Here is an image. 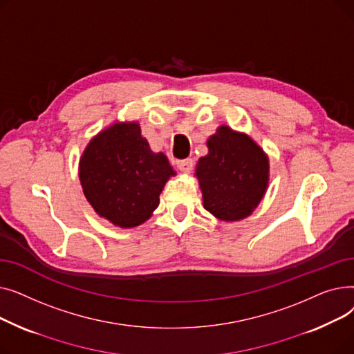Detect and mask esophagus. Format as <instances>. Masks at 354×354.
Returning a JSON list of instances; mask_svg holds the SVG:
<instances>
[{
  "label": "esophagus",
  "instance_id": "1",
  "mask_svg": "<svg viewBox=\"0 0 354 354\" xmlns=\"http://www.w3.org/2000/svg\"><path fill=\"white\" fill-rule=\"evenodd\" d=\"M176 166L178 169L183 174H189L192 171V166H194V160L192 159H180L176 162Z\"/></svg>",
  "mask_w": 354,
  "mask_h": 354
}]
</instances>
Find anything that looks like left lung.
I'll return each mask as SVG.
<instances>
[{
    "label": "left lung",
    "mask_w": 354,
    "mask_h": 354,
    "mask_svg": "<svg viewBox=\"0 0 354 354\" xmlns=\"http://www.w3.org/2000/svg\"><path fill=\"white\" fill-rule=\"evenodd\" d=\"M207 145L209 153L196 165L203 207L222 221L248 216L267 189V156L254 140L227 126H221Z\"/></svg>",
    "instance_id": "1"
}]
</instances>
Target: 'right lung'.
Listing matches in <instances>:
<instances>
[{"label": "right lung", "instance_id": "1", "mask_svg": "<svg viewBox=\"0 0 354 354\" xmlns=\"http://www.w3.org/2000/svg\"><path fill=\"white\" fill-rule=\"evenodd\" d=\"M79 175L95 211L132 228L158 208L163 185L175 172L163 153L151 151L138 123H116L88 143Z\"/></svg>", "mask_w": 354, "mask_h": 354}]
</instances>
